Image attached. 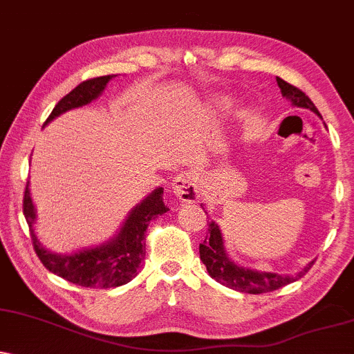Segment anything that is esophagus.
I'll list each match as a JSON object with an SVG mask.
<instances>
[{"instance_id":"1","label":"esophagus","mask_w":354,"mask_h":354,"mask_svg":"<svg viewBox=\"0 0 354 354\" xmlns=\"http://www.w3.org/2000/svg\"><path fill=\"white\" fill-rule=\"evenodd\" d=\"M200 176L195 170H185V172L178 174L174 180V192L177 194V197L184 202H195L200 197Z\"/></svg>"}]
</instances>
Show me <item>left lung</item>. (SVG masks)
Instances as JSON below:
<instances>
[{"label":"left lung","mask_w":354,"mask_h":354,"mask_svg":"<svg viewBox=\"0 0 354 354\" xmlns=\"http://www.w3.org/2000/svg\"><path fill=\"white\" fill-rule=\"evenodd\" d=\"M279 88H281L282 95L289 98L292 104L300 108H308L313 113H318L317 106L312 103V100L304 93L297 86L287 84L286 80L276 77ZM207 213V212H205ZM200 259L207 266L208 274L223 286L230 287V289L244 292V294H266V292H272L281 289V287L287 286V283L299 281L305 274L310 270L313 266V261L307 264L302 270H299L294 276H279L274 272H257L252 269L239 268L233 261L226 256L223 248V238H221L220 228L215 225V221H208V236L205 241L200 244Z\"/></svg>","instance_id":"1"}]
</instances>
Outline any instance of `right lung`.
Instances as JSON below:
<instances>
[{
	"label": "right lung",
	"mask_w": 354,
	"mask_h": 354,
	"mask_svg": "<svg viewBox=\"0 0 354 354\" xmlns=\"http://www.w3.org/2000/svg\"><path fill=\"white\" fill-rule=\"evenodd\" d=\"M111 78L113 75H104L82 82L55 104V108L44 124L49 123L55 116L72 110V108L90 103L91 100H95L102 93ZM162 194V189H156L134 210H131L120 234L113 241L93 248V250H85L71 256H60L41 246L36 234H34L32 225L36 212H34L32 200L29 195L28 182L24 189L23 212L29 225L34 251H36L44 268L65 279V281L75 283V286L90 287V289H111V287L123 286L136 276L139 264L142 263L144 256H146L144 236H146V230L151 220H156L157 216L169 212V208L164 203Z\"/></svg>",
	"instance_id": "add662e5"
}]
</instances>
